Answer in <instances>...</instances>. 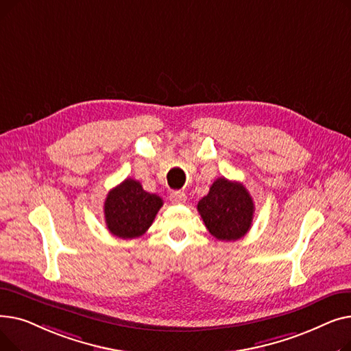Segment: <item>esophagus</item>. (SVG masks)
Wrapping results in <instances>:
<instances>
[{
  "label": "esophagus",
  "mask_w": 351,
  "mask_h": 351,
  "mask_svg": "<svg viewBox=\"0 0 351 351\" xmlns=\"http://www.w3.org/2000/svg\"><path fill=\"white\" fill-rule=\"evenodd\" d=\"M171 200L173 202V204H185L186 195L180 191H175L171 193Z\"/></svg>",
  "instance_id": "obj_1"
}]
</instances>
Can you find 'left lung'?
Returning <instances> with one entry per match:
<instances>
[{"label":"left lung","mask_w":351,"mask_h":351,"mask_svg":"<svg viewBox=\"0 0 351 351\" xmlns=\"http://www.w3.org/2000/svg\"><path fill=\"white\" fill-rule=\"evenodd\" d=\"M197 212L212 236L230 242L249 232L254 204L241 182L217 178L209 193L199 200Z\"/></svg>","instance_id":"1"}]
</instances>
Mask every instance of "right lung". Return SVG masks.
<instances>
[{
  "label": "right lung",
  "instance_id": "right-lung-1",
  "mask_svg": "<svg viewBox=\"0 0 351 351\" xmlns=\"http://www.w3.org/2000/svg\"><path fill=\"white\" fill-rule=\"evenodd\" d=\"M162 205L158 195L143 191L138 180L128 178L106 195L104 204L106 228L121 239L139 237L151 228Z\"/></svg>",
  "mask_w": 351,
  "mask_h": 351
}]
</instances>
